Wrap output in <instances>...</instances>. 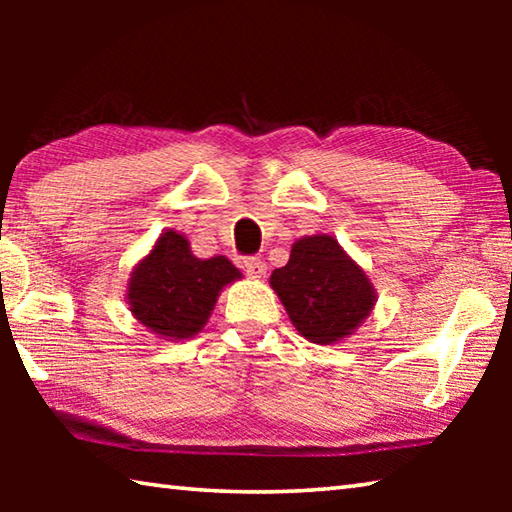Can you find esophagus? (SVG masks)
I'll return each mask as SVG.
<instances>
[{
    "instance_id": "obj_1",
    "label": "esophagus",
    "mask_w": 512,
    "mask_h": 512,
    "mask_svg": "<svg viewBox=\"0 0 512 512\" xmlns=\"http://www.w3.org/2000/svg\"><path fill=\"white\" fill-rule=\"evenodd\" d=\"M241 268H244L248 277H264L266 275V264L259 257H244L241 259Z\"/></svg>"
}]
</instances>
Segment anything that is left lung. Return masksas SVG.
<instances>
[{
  "instance_id": "left-lung-1",
  "label": "left lung",
  "mask_w": 512,
  "mask_h": 512,
  "mask_svg": "<svg viewBox=\"0 0 512 512\" xmlns=\"http://www.w3.org/2000/svg\"><path fill=\"white\" fill-rule=\"evenodd\" d=\"M268 282L298 334L318 345L348 339L377 302L366 271L332 235L298 239L287 266L275 268Z\"/></svg>"
}]
</instances>
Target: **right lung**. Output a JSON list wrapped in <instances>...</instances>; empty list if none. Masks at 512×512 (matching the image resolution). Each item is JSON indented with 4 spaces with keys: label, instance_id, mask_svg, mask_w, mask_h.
<instances>
[{
    "label": "right lung",
    "instance_id": "obj_1",
    "mask_svg": "<svg viewBox=\"0 0 512 512\" xmlns=\"http://www.w3.org/2000/svg\"><path fill=\"white\" fill-rule=\"evenodd\" d=\"M241 271L228 257L201 259L183 232L164 230L128 277L133 318L164 341H187L210 320L216 300Z\"/></svg>",
    "mask_w": 512,
    "mask_h": 512
}]
</instances>
